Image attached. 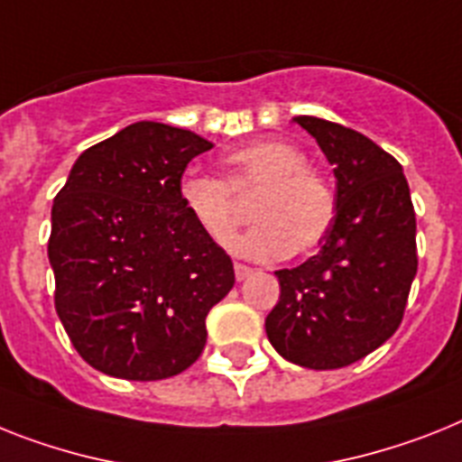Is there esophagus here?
I'll list each match as a JSON object with an SVG mask.
<instances>
[{
  "label": "esophagus",
  "mask_w": 462,
  "mask_h": 462,
  "mask_svg": "<svg viewBox=\"0 0 462 462\" xmlns=\"http://www.w3.org/2000/svg\"><path fill=\"white\" fill-rule=\"evenodd\" d=\"M236 278H238V281H245V278H250L253 276V266H247V264H240V262H236Z\"/></svg>",
  "instance_id": "34e87169"
}]
</instances>
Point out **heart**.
<instances>
[{
    "label": "heart",
    "instance_id": "heart-1",
    "mask_svg": "<svg viewBox=\"0 0 462 462\" xmlns=\"http://www.w3.org/2000/svg\"><path fill=\"white\" fill-rule=\"evenodd\" d=\"M235 196H257L253 231L234 250L253 259L307 254L328 238L337 217V196L304 151L281 139L253 141L224 158V181L189 174L179 184L181 205L217 245H228L240 226Z\"/></svg>",
    "mask_w": 462,
    "mask_h": 462
}]
</instances>
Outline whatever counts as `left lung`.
<instances>
[{"label": "left lung", "instance_id": "left-lung-1", "mask_svg": "<svg viewBox=\"0 0 462 462\" xmlns=\"http://www.w3.org/2000/svg\"><path fill=\"white\" fill-rule=\"evenodd\" d=\"M335 167L337 217L321 250L276 272L266 335L283 359L333 371L390 340L418 272L415 209L402 165L361 132L295 117Z\"/></svg>", "mask_w": 462, "mask_h": 462}]
</instances>
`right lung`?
<instances>
[{
    "mask_svg": "<svg viewBox=\"0 0 462 462\" xmlns=\"http://www.w3.org/2000/svg\"><path fill=\"white\" fill-rule=\"evenodd\" d=\"M212 143L134 122L87 148L53 198V304L78 354L122 380H165L203 354L209 309L234 262L181 205L179 184Z\"/></svg>",
    "mask_w": 462,
    "mask_h": 462,
    "instance_id": "1",
    "label": "right lung"
}]
</instances>
